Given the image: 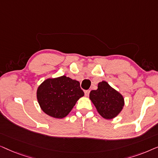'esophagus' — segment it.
I'll use <instances>...</instances> for the list:
<instances>
[{
	"mask_svg": "<svg viewBox=\"0 0 158 158\" xmlns=\"http://www.w3.org/2000/svg\"><path fill=\"white\" fill-rule=\"evenodd\" d=\"M89 94H90V90H87L85 91V96H89Z\"/></svg>",
	"mask_w": 158,
	"mask_h": 158,
	"instance_id": "1",
	"label": "esophagus"
}]
</instances>
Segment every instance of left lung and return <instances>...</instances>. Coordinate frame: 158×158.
Returning <instances> with one entry per match:
<instances>
[{
    "label": "left lung",
    "instance_id": "obj_1",
    "mask_svg": "<svg viewBox=\"0 0 158 158\" xmlns=\"http://www.w3.org/2000/svg\"><path fill=\"white\" fill-rule=\"evenodd\" d=\"M90 99L99 114L106 119L116 117L124 105L123 96L106 81L100 82L98 89L90 91Z\"/></svg>",
    "mask_w": 158,
    "mask_h": 158
}]
</instances>
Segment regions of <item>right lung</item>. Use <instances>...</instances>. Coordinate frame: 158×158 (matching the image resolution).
<instances>
[{"label":"right lung","instance_id":"obj_1","mask_svg":"<svg viewBox=\"0 0 158 158\" xmlns=\"http://www.w3.org/2000/svg\"><path fill=\"white\" fill-rule=\"evenodd\" d=\"M83 96L79 82L64 75L47 79L39 86L36 92L42 111L57 118L65 117L77 101Z\"/></svg>","mask_w":158,"mask_h":158}]
</instances>
